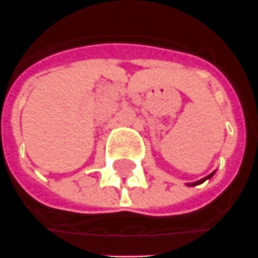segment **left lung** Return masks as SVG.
I'll use <instances>...</instances> for the list:
<instances>
[{
  "instance_id": "obj_1",
  "label": "left lung",
  "mask_w": 258,
  "mask_h": 258,
  "mask_svg": "<svg viewBox=\"0 0 258 258\" xmlns=\"http://www.w3.org/2000/svg\"><path fill=\"white\" fill-rule=\"evenodd\" d=\"M214 174H215V171H214V173H211V174H209V175H208V177H205V178H202V180L197 181V182H191V184H186V185H191V186H194V185H198V184H202V182H204V181H205V180H209V178H211V177H212V175H214Z\"/></svg>"
}]
</instances>
